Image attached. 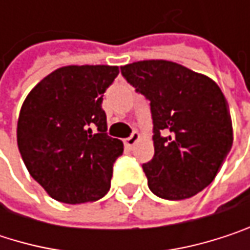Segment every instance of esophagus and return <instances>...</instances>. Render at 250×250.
<instances>
[{
	"mask_svg": "<svg viewBox=\"0 0 250 250\" xmlns=\"http://www.w3.org/2000/svg\"><path fill=\"white\" fill-rule=\"evenodd\" d=\"M140 139V134L137 133V131H133L131 133V136L130 137H127L125 140V145L127 146V147H133L136 143H137V140Z\"/></svg>",
	"mask_w": 250,
	"mask_h": 250,
	"instance_id": "obj_1",
	"label": "esophagus"
}]
</instances>
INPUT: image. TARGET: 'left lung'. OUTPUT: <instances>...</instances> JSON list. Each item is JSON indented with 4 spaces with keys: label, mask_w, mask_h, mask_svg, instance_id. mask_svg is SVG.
I'll return each mask as SVG.
<instances>
[{
    "label": "left lung",
    "mask_w": 250,
    "mask_h": 250,
    "mask_svg": "<svg viewBox=\"0 0 250 250\" xmlns=\"http://www.w3.org/2000/svg\"><path fill=\"white\" fill-rule=\"evenodd\" d=\"M120 69L150 101L155 155L143 164L149 189L165 200L194 197L213 182L231 149L222 89L208 76L169 61H140Z\"/></svg>",
    "instance_id": "8db88e82"
}]
</instances>
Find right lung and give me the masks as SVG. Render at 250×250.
Segmentation results:
<instances>
[{
	"label": "right lung",
	"mask_w": 250,
	"mask_h": 250,
	"mask_svg": "<svg viewBox=\"0 0 250 250\" xmlns=\"http://www.w3.org/2000/svg\"><path fill=\"white\" fill-rule=\"evenodd\" d=\"M117 66H63L43 78L24 100L17 145L30 175L56 201L103 198L123 142L107 134L103 94Z\"/></svg>",
	"instance_id": "obj_1"
}]
</instances>
